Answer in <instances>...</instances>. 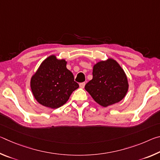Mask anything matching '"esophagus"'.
I'll return each mask as SVG.
<instances>
[{
	"mask_svg": "<svg viewBox=\"0 0 160 160\" xmlns=\"http://www.w3.org/2000/svg\"><path fill=\"white\" fill-rule=\"evenodd\" d=\"M80 88H85V82H81L80 83Z\"/></svg>",
	"mask_w": 160,
	"mask_h": 160,
	"instance_id": "1",
	"label": "esophagus"
}]
</instances>
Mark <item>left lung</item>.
<instances>
[{
    "label": "left lung",
    "mask_w": 160,
    "mask_h": 160,
    "mask_svg": "<svg viewBox=\"0 0 160 160\" xmlns=\"http://www.w3.org/2000/svg\"><path fill=\"white\" fill-rule=\"evenodd\" d=\"M93 78L85 86V90L97 104L107 107L122 100L128 90L127 76L112 58L94 65Z\"/></svg>",
    "instance_id": "1"
}]
</instances>
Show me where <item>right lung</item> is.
<instances>
[{
	"label": "right lung",
	"mask_w": 160,
	"mask_h": 160,
	"mask_svg": "<svg viewBox=\"0 0 160 160\" xmlns=\"http://www.w3.org/2000/svg\"><path fill=\"white\" fill-rule=\"evenodd\" d=\"M66 64V60H59L55 55H51L42 62L32 75L31 90L40 104L57 109L66 104L72 92L79 88Z\"/></svg>",
	"instance_id": "right-lung-1"
}]
</instances>
